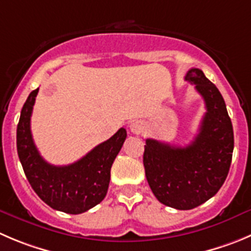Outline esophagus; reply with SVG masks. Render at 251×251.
<instances>
[{
    "label": "esophagus",
    "instance_id": "obj_1",
    "mask_svg": "<svg viewBox=\"0 0 251 251\" xmlns=\"http://www.w3.org/2000/svg\"><path fill=\"white\" fill-rule=\"evenodd\" d=\"M129 129L133 134H140L145 130V124L142 121H134L129 124Z\"/></svg>",
    "mask_w": 251,
    "mask_h": 251
}]
</instances>
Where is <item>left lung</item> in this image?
Listing matches in <instances>:
<instances>
[{
  "mask_svg": "<svg viewBox=\"0 0 251 251\" xmlns=\"http://www.w3.org/2000/svg\"><path fill=\"white\" fill-rule=\"evenodd\" d=\"M185 80L195 83L207 112L199 134L187 147L147 139L143 163L157 201L176 209H192L213 197L228 176L234 149L233 126L221 92L200 69Z\"/></svg>",
  "mask_w": 251,
  "mask_h": 251,
  "instance_id": "left-lung-1",
  "label": "left lung"
}]
</instances>
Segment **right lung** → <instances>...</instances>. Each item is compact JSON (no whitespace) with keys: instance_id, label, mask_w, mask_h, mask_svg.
Listing matches in <instances>:
<instances>
[{"instance_id":"obj_1","label":"right lung","mask_w":251,"mask_h":251,"mask_svg":"<svg viewBox=\"0 0 251 251\" xmlns=\"http://www.w3.org/2000/svg\"><path fill=\"white\" fill-rule=\"evenodd\" d=\"M38 91L39 88L29 94L17 126L20 161L32 188L48 206L65 213H83L106 197L112 164L127 138V130L121 128L74 164L51 165L39 154L30 132V116Z\"/></svg>"}]
</instances>
